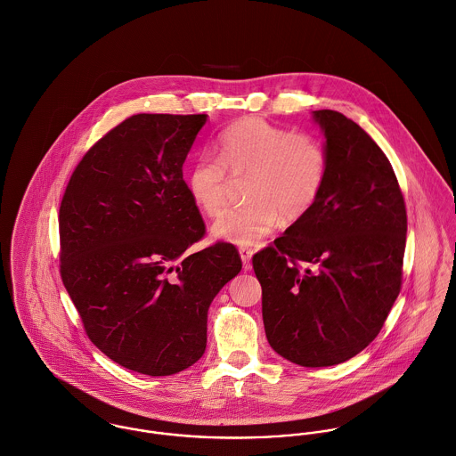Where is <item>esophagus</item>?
Returning <instances> with one entry per match:
<instances>
[{"label": "esophagus", "instance_id": "1", "mask_svg": "<svg viewBox=\"0 0 456 456\" xmlns=\"http://www.w3.org/2000/svg\"><path fill=\"white\" fill-rule=\"evenodd\" d=\"M240 257H241L245 268H248V266H250V261H252V257H254V250H252V248H247V247H241V248H240Z\"/></svg>", "mask_w": 456, "mask_h": 456}]
</instances>
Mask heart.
Returning a JSON list of instances; mask_svg holds the SVG:
<instances>
[{
  "mask_svg": "<svg viewBox=\"0 0 456 456\" xmlns=\"http://www.w3.org/2000/svg\"><path fill=\"white\" fill-rule=\"evenodd\" d=\"M218 159L204 157L188 173V193L209 216L227 204L229 175L250 176L245 206L225 211L211 234L225 243L252 247L278 222L303 218L317 202L328 175L324 144L310 134H292L259 116L227 126L218 139Z\"/></svg>",
  "mask_w": 456,
  "mask_h": 456,
  "instance_id": "obj_1",
  "label": "heart"
}]
</instances>
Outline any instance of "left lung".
Here are the masks:
<instances>
[{
	"label": "left lung",
	"instance_id": "1",
	"mask_svg": "<svg viewBox=\"0 0 456 456\" xmlns=\"http://www.w3.org/2000/svg\"><path fill=\"white\" fill-rule=\"evenodd\" d=\"M312 119L326 139L324 188L252 261L270 346L308 368L344 363L379 335L400 292L407 234L403 195L375 141L337 110Z\"/></svg>",
	"mask_w": 456,
	"mask_h": 456
}]
</instances>
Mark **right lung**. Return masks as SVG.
Returning <instances> with one entry per match:
<instances>
[{
	"instance_id": "add662e5",
	"label": "right lung",
	"mask_w": 456,
	"mask_h": 456,
	"mask_svg": "<svg viewBox=\"0 0 456 456\" xmlns=\"http://www.w3.org/2000/svg\"><path fill=\"white\" fill-rule=\"evenodd\" d=\"M206 114H135L76 167L60 208L61 278L93 344L144 375L206 351L208 310L241 272L231 243L200 252L202 216L183 164Z\"/></svg>"
}]
</instances>
